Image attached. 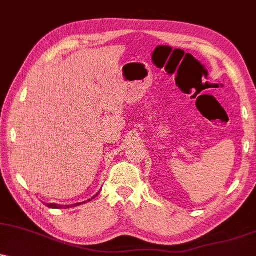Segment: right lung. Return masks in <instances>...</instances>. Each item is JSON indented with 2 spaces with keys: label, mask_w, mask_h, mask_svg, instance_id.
<instances>
[{
  "label": "right lung",
  "mask_w": 256,
  "mask_h": 256,
  "mask_svg": "<svg viewBox=\"0 0 256 256\" xmlns=\"http://www.w3.org/2000/svg\"><path fill=\"white\" fill-rule=\"evenodd\" d=\"M100 192H97L96 194L92 198H91V200H89V202L90 200H92L94 197H97V196L100 194ZM83 203H85V202H83ZM83 203H77V204H70V205H60V204H54V203H45V205L47 208H51V209H68V208H74V206H78V205H80V204H83Z\"/></svg>",
  "instance_id": "right-lung-1"
}]
</instances>
